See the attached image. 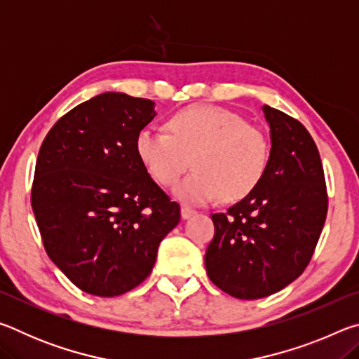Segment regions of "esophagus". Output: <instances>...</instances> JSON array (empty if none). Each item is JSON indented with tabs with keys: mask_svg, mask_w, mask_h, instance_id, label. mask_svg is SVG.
<instances>
[{
	"mask_svg": "<svg viewBox=\"0 0 359 359\" xmlns=\"http://www.w3.org/2000/svg\"><path fill=\"white\" fill-rule=\"evenodd\" d=\"M180 214H182V218H184V220H188V218L196 214V210H193L190 208H187V205H184V208L180 209Z\"/></svg>",
	"mask_w": 359,
	"mask_h": 359,
	"instance_id": "esophagus-1",
	"label": "esophagus"
}]
</instances>
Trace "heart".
I'll return each mask as SVG.
<instances>
[{
    "instance_id": "1",
    "label": "heart",
    "mask_w": 359,
    "mask_h": 359,
    "mask_svg": "<svg viewBox=\"0 0 359 359\" xmlns=\"http://www.w3.org/2000/svg\"><path fill=\"white\" fill-rule=\"evenodd\" d=\"M136 154L156 184L175 187L185 203L208 204L222 196L234 203L253 193L269 165V139L239 114L218 106H190L166 120V133L144 128L136 136Z\"/></svg>"
}]
</instances>
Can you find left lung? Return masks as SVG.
Listing matches in <instances>:
<instances>
[{"mask_svg":"<svg viewBox=\"0 0 359 359\" xmlns=\"http://www.w3.org/2000/svg\"><path fill=\"white\" fill-rule=\"evenodd\" d=\"M271 128L269 165L261 184L224 214H214L204 263L214 285L238 299L287 287L311 261L326 220L323 165L301 121L263 106Z\"/></svg>","mask_w":359,"mask_h":359,"instance_id":"left-lung-1","label":"left lung"}]
</instances>
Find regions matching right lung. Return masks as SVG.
I'll return each mask as SVG.
<instances>
[{
  "label": "right lung",
  "mask_w": 359,
  "mask_h": 359,
  "mask_svg": "<svg viewBox=\"0 0 359 359\" xmlns=\"http://www.w3.org/2000/svg\"><path fill=\"white\" fill-rule=\"evenodd\" d=\"M155 102L101 93L65 114L42 142L32 208L44 248L77 288L120 296L141 285L180 208L145 171L136 136Z\"/></svg>",
  "instance_id": "1"
}]
</instances>
